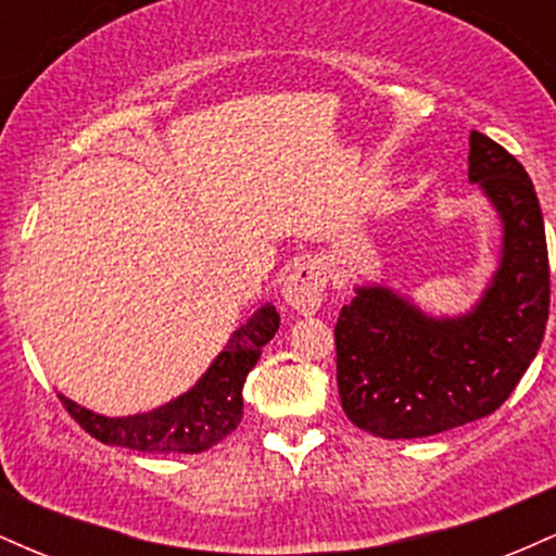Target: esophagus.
Returning <instances> with one entry per match:
<instances>
[{
  "label": "esophagus",
  "instance_id": "obj_1",
  "mask_svg": "<svg viewBox=\"0 0 556 556\" xmlns=\"http://www.w3.org/2000/svg\"><path fill=\"white\" fill-rule=\"evenodd\" d=\"M324 290H327V271L314 258H303L287 271L282 282V298L298 314H316L321 308Z\"/></svg>",
  "mask_w": 556,
  "mask_h": 556
}]
</instances>
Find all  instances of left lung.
Returning <instances> with one entry per match:
<instances>
[{"mask_svg": "<svg viewBox=\"0 0 556 556\" xmlns=\"http://www.w3.org/2000/svg\"><path fill=\"white\" fill-rule=\"evenodd\" d=\"M468 180L502 222V256L468 314L429 316L381 285H358L337 318L344 416L381 439H418L494 413L539 353L548 318L544 216L522 164L470 132Z\"/></svg>", "mask_w": 556, "mask_h": 556, "instance_id": "8db88e82", "label": "left lung"}]
</instances>
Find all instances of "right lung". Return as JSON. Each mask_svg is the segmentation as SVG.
Here are the masks:
<instances>
[{
    "mask_svg": "<svg viewBox=\"0 0 556 556\" xmlns=\"http://www.w3.org/2000/svg\"><path fill=\"white\" fill-rule=\"evenodd\" d=\"M279 314L271 303L248 318L229 337L227 348L216 355L208 371L180 397L136 416L106 418L88 410L78 402L60 394L65 410L80 424L83 431L104 444L127 446L159 455H195L219 444L238 429L242 418V384L261 358L264 344L277 334Z\"/></svg>",
    "mask_w": 556,
    "mask_h": 556,
    "instance_id": "right-lung-1",
    "label": "right lung"
}]
</instances>
